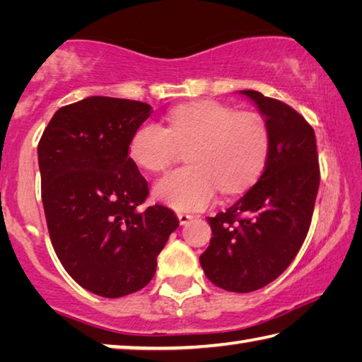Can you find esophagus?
<instances>
[{
	"mask_svg": "<svg viewBox=\"0 0 362 362\" xmlns=\"http://www.w3.org/2000/svg\"><path fill=\"white\" fill-rule=\"evenodd\" d=\"M177 217H179L180 225H185V223L189 222V220L193 218L192 214H185V212H179V214H177Z\"/></svg>",
	"mask_w": 362,
	"mask_h": 362,
	"instance_id": "esophagus-1",
	"label": "esophagus"
}]
</instances>
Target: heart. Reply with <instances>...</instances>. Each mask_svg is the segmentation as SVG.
I'll return each instance as SVG.
<instances>
[{"instance_id": "obj_1", "label": "heart", "mask_w": 362, "mask_h": 362, "mask_svg": "<svg viewBox=\"0 0 362 362\" xmlns=\"http://www.w3.org/2000/svg\"><path fill=\"white\" fill-rule=\"evenodd\" d=\"M189 146L188 168L173 170L155 183V196L177 211H201L223 193H236L257 179L269 151L267 121L218 102H194L169 113V129L145 121L134 132L129 155L137 166L161 173L179 146Z\"/></svg>"}]
</instances>
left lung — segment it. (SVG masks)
<instances>
[{"instance_id": "8db88e82", "label": "left lung", "mask_w": 362, "mask_h": 362, "mask_svg": "<svg viewBox=\"0 0 362 362\" xmlns=\"http://www.w3.org/2000/svg\"><path fill=\"white\" fill-rule=\"evenodd\" d=\"M263 115L269 151L259 182L235 204L207 217L212 238L199 263L230 292H252L296 259L310 230L320 188L316 137L302 115L257 90H241Z\"/></svg>"}]
</instances>
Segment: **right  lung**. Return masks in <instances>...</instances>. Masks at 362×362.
<instances>
[{"label":"right lung","mask_w":362,"mask_h":362,"mask_svg":"<svg viewBox=\"0 0 362 362\" xmlns=\"http://www.w3.org/2000/svg\"><path fill=\"white\" fill-rule=\"evenodd\" d=\"M148 103L88 97L54 113L38 144L41 199L52 247L66 273L100 297L150 283L179 218L164 206H139L148 183L129 156Z\"/></svg>","instance_id":"obj_1"}]
</instances>
